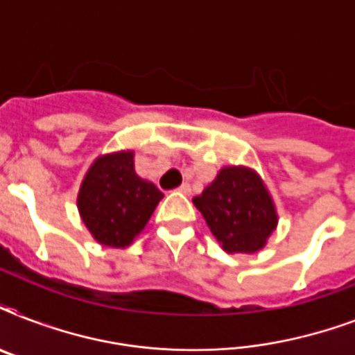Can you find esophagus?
Listing matches in <instances>:
<instances>
[{"label": "esophagus", "mask_w": 355, "mask_h": 355, "mask_svg": "<svg viewBox=\"0 0 355 355\" xmlns=\"http://www.w3.org/2000/svg\"><path fill=\"white\" fill-rule=\"evenodd\" d=\"M178 191L184 195H191V186H189V184H182V186L178 188Z\"/></svg>", "instance_id": "1"}]
</instances>
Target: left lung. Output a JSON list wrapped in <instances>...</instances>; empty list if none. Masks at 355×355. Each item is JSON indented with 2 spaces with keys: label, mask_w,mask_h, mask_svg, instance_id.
Here are the masks:
<instances>
[{
  "label": "left lung",
  "mask_w": 355,
  "mask_h": 355,
  "mask_svg": "<svg viewBox=\"0 0 355 355\" xmlns=\"http://www.w3.org/2000/svg\"><path fill=\"white\" fill-rule=\"evenodd\" d=\"M193 205L228 254L258 252L278 227L272 195L252 167H221Z\"/></svg>",
  "instance_id": "obj_1"
}]
</instances>
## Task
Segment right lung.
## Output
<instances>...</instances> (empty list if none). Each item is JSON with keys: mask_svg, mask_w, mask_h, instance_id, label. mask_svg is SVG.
I'll return each mask as SVG.
<instances>
[{"mask_svg": "<svg viewBox=\"0 0 355 355\" xmlns=\"http://www.w3.org/2000/svg\"><path fill=\"white\" fill-rule=\"evenodd\" d=\"M164 193L134 171V150L99 155L88 167L77 208L88 232L105 247L125 248L141 234Z\"/></svg>", "mask_w": 355, "mask_h": 355, "instance_id": "right-lung-1", "label": "right lung"}]
</instances>
